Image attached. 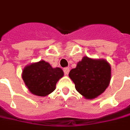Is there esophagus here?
<instances>
[{"label": "esophagus", "instance_id": "34e87169", "mask_svg": "<svg viewBox=\"0 0 130 130\" xmlns=\"http://www.w3.org/2000/svg\"><path fill=\"white\" fill-rule=\"evenodd\" d=\"M64 73H65V74H66V75H68V74H69V72H70V68H64Z\"/></svg>", "mask_w": 130, "mask_h": 130}]
</instances>
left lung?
Masks as SVG:
<instances>
[{
  "label": "left lung",
  "mask_w": 130,
  "mask_h": 130,
  "mask_svg": "<svg viewBox=\"0 0 130 130\" xmlns=\"http://www.w3.org/2000/svg\"><path fill=\"white\" fill-rule=\"evenodd\" d=\"M69 76L76 90L86 99L92 100L102 94L109 86L111 68L105 59L84 56L76 68L71 70Z\"/></svg>",
  "instance_id": "obj_1"
}]
</instances>
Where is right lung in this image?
I'll return each mask as SVG.
<instances>
[{
    "label": "right lung",
    "mask_w": 130,
    "mask_h": 130,
    "mask_svg": "<svg viewBox=\"0 0 130 130\" xmlns=\"http://www.w3.org/2000/svg\"><path fill=\"white\" fill-rule=\"evenodd\" d=\"M64 76L60 68H52L44 60L26 65L22 71V79L30 93L45 97L56 89L57 82Z\"/></svg>",
    "instance_id": "obj_1"
}]
</instances>
